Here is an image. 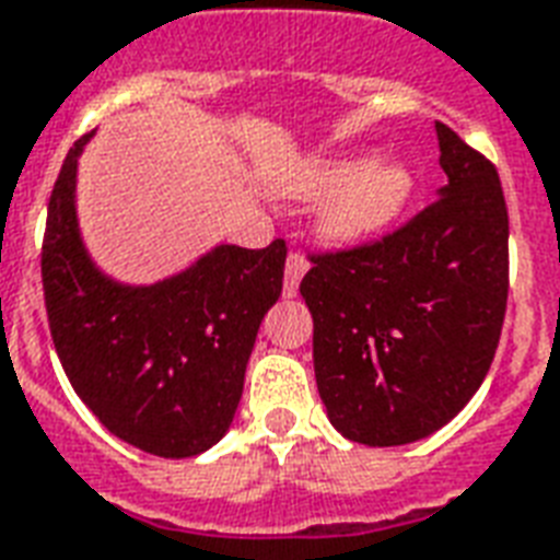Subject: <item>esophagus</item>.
<instances>
[{
	"mask_svg": "<svg viewBox=\"0 0 560 560\" xmlns=\"http://www.w3.org/2000/svg\"><path fill=\"white\" fill-rule=\"evenodd\" d=\"M306 268H310V262H306L304 254H289V259H285V277H283V295L292 298L298 292V285H301V280H304Z\"/></svg>",
	"mask_w": 560,
	"mask_h": 560,
	"instance_id": "obj_1",
	"label": "esophagus"
}]
</instances>
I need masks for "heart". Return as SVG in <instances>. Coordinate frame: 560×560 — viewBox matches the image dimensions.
Here are the masks:
<instances>
[{
	"mask_svg": "<svg viewBox=\"0 0 560 560\" xmlns=\"http://www.w3.org/2000/svg\"><path fill=\"white\" fill-rule=\"evenodd\" d=\"M285 191L292 197L327 195L318 209V233L334 245L372 238L401 215L413 195V174L398 159H310L289 171Z\"/></svg>",
	"mask_w": 560,
	"mask_h": 560,
	"instance_id": "obj_1",
	"label": "heart"
}]
</instances>
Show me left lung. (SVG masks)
I'll return each mask as SVG.
<instances>
[{"label": "left lung", "instance_id": "obj_1", "mask_svg": "<svg viewBox=\"0 0 560 560\" xmlns=\"http://www.w3.org/2000/svg\"><path fill=\"white\" fill-rule=\"evenodd\" d=\"M448 185L377 242L313 254L318 395L342 436L405 445L452 422L490 372L508 306V206L495 165L436 124Z\"/></svg>", "mask_w": 560, "mask_h": 560}]
</instances>
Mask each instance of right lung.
Segmentation results:
<instances>
[{
	"instance_id": "right-lung-1",
	"label": "right lung",
	"mask_w": 560,
	"mask_h": 560,
	"mask_svg": "<svg viewBox=\"0 0 560 560\" xmlns=\"http://www.w3.org/2000/svg\"><path fill=\"white\" fill-rule=\"evenodd\" d=\"M70 147L46 212L44 301L58 360L100 422L155 457H195L226 434L265 313L283 292L285 242L218 245L183 275L124 285L88 256Z\"/></svg>"
}]
</instances>
